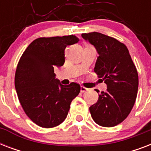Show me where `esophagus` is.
I'll list each match as a JSON object with an SVG mask.
<instances>
[{
  "instance_id": "esophagus-1",
  "label": "esophagus",
  "mask_w": 151,
  "mask_h": 151,
  "mask_svg": "<svg viewBox=\"0 0 151 151\" xmlns=\"http://www.w3.org/2000/svg\"><path fill=\"white\" fill-rule=\"evenodd\" d=\"M88 91V88H85L84 86H81V92H82V93H84V92H86Z\"/></svg>"
}]
</instances>
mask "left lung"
I'll use <instances>...</instances> for the list:
<instances>
[{
  "mask_svg": "<svg viewBox=\"0 0 151 151\" xmlns=\"http://www.w3.org/2000/svg\"><path fill=\"white\" fill-rule=\"evenodd\" d=\"M81 36L96 49L99 56L94 70L107 86L89 107L90 113L100 126H115L128 117L136 102L139 86L136 66L126 46L114 37L98 32Z\"/></svg>",
  "mask_w": 151,
  "mask_h": 151,
  "instance_id": "8db88e82",
  "label": "left lung"
}]
</instances>
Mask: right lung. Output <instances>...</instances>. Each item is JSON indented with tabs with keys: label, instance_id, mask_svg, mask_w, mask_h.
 <instances>
[{
	"label": "right lung",
	"instance_id": "add662e5",
	"mask_svg": "<svg viewBox=\"0 0 151 151\" xmlns=\"http://www.w3.org/2000/svg\"><path fill=\"white\" fill-rule=\"evenodd\" d=\"M78 41L74 35L40 37L27 47L19 61L15 76L18 98L29 119L42 128L61 124L80 92L78 84L61 85L54 73L55 66L65 63L66 46Z\"/></svg>",
	"mask_w": 151,
	"mask_h": 151
}]
</instances>
